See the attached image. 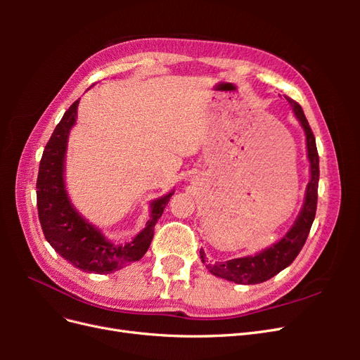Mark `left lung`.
Segmentation results:
<instances>
[{
    "instance_id": "1",
    "label": "left lung",
    "mask_w": 360,
    "mask_h": 360,
    "mask_svg": "<svg viewBox=\"0 0 360 360\" xmlns=\"http://www.w3.org/2000/svg\"><path fill=\"white\" fill-rule=\"evenodd\" d=\"M287 101L292 106V111L300 122L304 135H307V148L308 159L311 163V180L307 186V195L304 202L297 216L296 222L291 226V230L281 238L278 243L264 249L263 252L243 258H234L228 261H217V263H207V258L202 248L200 249L201 261L214 276L236 282V284L254 285L264 282L270 278L278 275L281 270L288 267L294 258L299 255L304 242H307L309 230L314 222L315 212H317V197H319V179H320V167H319V151L315 146V138L307 117L303 114L302 106L287 97Z\"/></svg>"
}]
</instances>
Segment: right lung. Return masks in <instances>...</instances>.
I'll return each mask as SVG.
<instances>
[{
    "instance_id": "right-lung-1",
    "label": "right lung",
    "mask_w": 360,
    "mask_h": 360,
    "mask_svg": "<svg viewBox=\"0 0 360 360\" xmlns=\"http://www.w3.org/2000/svg\"><path fill=\"white\" fill-rule=\"evenodd\" d=\"M78 103L76 101L64 112L43 150L36 184L39 221L48 243L64 259L84 271L105 275L143 258L153 240L155 225L174 192L151 202L146 228L126 245H114L86 222L70 204L64 186V156L69 132L76 123Z\"/></svg>"
}]
</instances>
